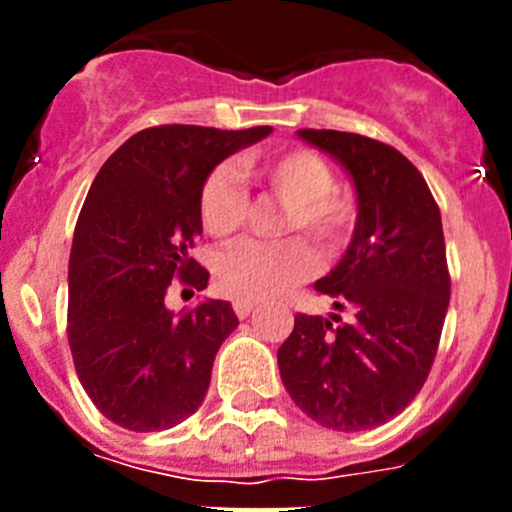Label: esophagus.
<instances>
[{"label": "esophagus", "mask_w": 512, "mask_h": 512, "mask_svg": "<svg viewBox=\"0 0 512 512\" xmlns=\"http://www.w3.org/2000/svg\"><path fill=\"white\" fill-rule=\"evenodd\" d=\"M253 307H256V302H253V300H243V297H235V300H233V310H235V315H238V318H248Z\"/></svg>", "instance_id": "esophagus-1"}]
</instances>
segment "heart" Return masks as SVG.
Wrapping results in <instances>:
<instances>
[{
  "label": "heart",
  "instance_id": "1",
  "mask_svg": "<svg viewBox=\"0 0 512 512\" xmlns=\"http://www.w3.org/2000/svg\"><path fill=\"white\" fill-rule=\"evenodd\" d=\"M243 171L264 184L287 210L279 223L282 235H305L330 253L343 246L356 220V200L336 187L325 158L307 148L251 156ZM200 223L217 241H233L246 228L251 197L228 166L212 171L200 189ZM315 269V251L302 238L277 243H246L223 253L215 266L217 287L243 300H266L305 282Z\"/></svg>",
  "mask_w": 512,
  "mask_h": 512
}]
</instances>
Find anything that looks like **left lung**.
<instances>
[{
  "label": "left lung",
  "mask_w": 512,
  "mask_h": 512,
  "mask_svg": "<svg viewBox=\"0 0 512 512\" xmlns=\"http://www.w3.org/2000/svg\"><path fill=\"white\" fill-rule=\"evenodd\" d=\"M300 138L354 179L351 246L315 282L354 318L297 312L277 354L279 374L307 418L333 431H366L408 408L436 359L451 297L441 210L397 148L338 130H300Z\"/></svg>",
  "instance_id": "obj_1"
}]
</instances>
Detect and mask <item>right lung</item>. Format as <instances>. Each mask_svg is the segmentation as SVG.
I'll return each instance as SVG.
<instances>
[{
	"mask_svg": "<svg viewBox=\"0 0 512 512\" xmlns=\"http://www.w3.org/2000/svg\"><path fill=\"white\" fill-rule=\"evenodd\" d=\"M269 133V125H158L99 169L76 220L66 330L81 387L112 423L166 431L205 400L217 348L238 318L223 300L174 315L166 292L174 279L207 287L210 271L189 256L202 233V184L223 158Z\"/></svg>",
	"mask_w": 512,
	"mask_h": 512,
	"instance_id": "right-lung-1",
	"label": "right lung"
}]
</instances>
